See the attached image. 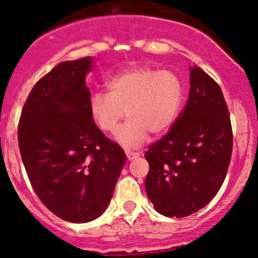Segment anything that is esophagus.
I'll list each match as a JSON object with an SVG mask.
<instances>
[{
    "mask_svg": "<svg viewBox=\"0 0 258 258\" xmlns=\"http://www.w3.org/2000/svg\"><path fill=\"white\" fill-rule=\"evenodd\" d=\"M126 153V157H128V160H134V158H138L139 156H140V153L139 152H132V151H125Z\"/></svg>",
    "mask_w": 258,
    "mask_h": 258,
    "instance_id": "obj_1",
    "label": "esophagus"
}]
</instances>
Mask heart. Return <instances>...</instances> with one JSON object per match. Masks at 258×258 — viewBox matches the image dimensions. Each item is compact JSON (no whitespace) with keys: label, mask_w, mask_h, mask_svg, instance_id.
<instances>
[{"label":"heart","mask_w":258,"mask_h":258,"mask_svg":"<svg viewBox=\"0 0 258 258\" xmlns=\"http://www.w3.org/2000/svg\"><path fill=\"white\" fill-rule=\"evenodd\" d=\"M108 92L91 95L90 114L98 129L113 134L124 113L126 123L117 140L125 147H138L149 138L166 133L174 124L183 102V83L170 71L149 66L132 67L107 82Z\"/></svg>","instance_id":"obj_1"}]
</instances>
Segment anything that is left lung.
Segmentation results:
<instances>
[{"label": "left lung", "instance_id": "1", "mask_svg": "<svg viewBox=\"0 0 258 258\" xmlns=\"http://www.w3.org/2000/svg\"><path fill=\"white\" fill-rule=\"evenodd\" d=\"M233 151V130L223 92L199 67L190 68L186 105L169 132L150 146L145 189L167 217L190 216L221 189Z\"/></svg>", "mask_w": 258, "mask_h": 258}]
</instances>
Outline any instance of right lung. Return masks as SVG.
Instances as JSON below:
<instances>
[{
  "instance_id": "1",
  "label": "right lung",
  "mask_w": 258,
  "mask_h": 258,
  "mask_svg": "<svg viewBox=\"0 0 258 258\" xmlns=\"http://www.w3.org/2000/svg\"><path fill=\"white\" fill-rule=\"evenodd\" d=\"M90 57L59 63L31 89L18 144L34 191L52 213L86 223L105 212L126 161L90 114Z\"/></svg>"
}]
</instances>
